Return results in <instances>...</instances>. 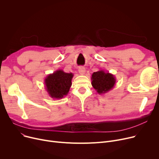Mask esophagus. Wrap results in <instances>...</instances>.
Segmentation results:
<instances>
[{"mask_svg":"<svg viewBox=\"0 0 159 159\" xmlns=\"http://www.w3.org/2000/svg\"><path fill=\"white\" fill-rule=\"evenodd\" d=\"M79 72L80 75H84L86 72L85 68H84V67H82V66L79 67Z\"/></svg>","mask_w":159,"mask_h":159,"instance_id":"esophagus-1","label":"esophagus"}]
</instances>
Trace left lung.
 I'll use <instances>...</instances> for the list:
<instances>
[{
  "mask_svg": "<svg viewBox=\"0 0 159 159\" xmlns=\"http://www.w3.org/2000/svg\"><path fill=\"white\" fill-rule=\"evenodd\" d=\"M91 85L100 94H104L111 90L116 83L114 75L104 70L94 72L91 75Z\"/></svg>",
  "mask_w": 159,
  "mask_h": 159,
  "instance_id": "8db88e82",
  "label": "left lung"
}]
</instances>
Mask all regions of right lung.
I'll use <instances>...</instances> for the list:
<instances>
[{"mask_svg": "<svg viewBox=\"0 0 159 159\" xmlns=\"http://www.w3.org/2000/svg\"><path fill=\"white\" fill-rule=\"evenodd\" d=\"M72 73H65L62 70L48 75L44 79L46 89L53 98L61 99L68 95L71 86Z\"/></svg>", "mask_w": 159, "mask_h": 159, "instance_id": "right-lung-1", "label": "right lung"}]
</instances>
